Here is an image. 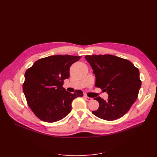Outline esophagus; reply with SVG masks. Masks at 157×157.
I'll return each mask as SVG.
<instances>
[{
    "instance_id": "esophagus-1",
    "label": "esophagus",
    "mask_w": 157,
    "mask_h": 157,
    "mask_svg": "<svg viewBox=\"0 0 157 157\" xmlns=\"http://www.w3.org/2000/svg\"><path fill=\"white\" fill-rule=\"evenodd\" d=\"M84 97H85V99H86L87 101H92V98L88 97H87V96H86V95H85Z\"/></svg>"
}]
</instances>
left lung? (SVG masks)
<instances>
[{
  "label": "left lung",
  "mask_w": 157,
  "mask_h": 157,
  "mask_svg": "<svg viewBox=\"0 0 157 157\" xmlns=\"http://www.w3.org/2000/svg\"><path fill=\"white\" fill-rule=\"evenodd\" d=\"M95 76V86L108 94L105 101L100 97L94 99L99 108L92 113L98 118L113 121L122 117L136 101L141 81L139 71L128 60L112 55H86Z\"/></svg>",
  "instance_id": "8db88e82"
}]
</instances>
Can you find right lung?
Segmentation results:
<instances>
[{
  "instance_id": "add662e5",
  "label": "right lung",
  "mask_w": 157,
  "mask_h": 157,
  "mask_svg": "<svg viewBox=\"0 0 157 157\" xmlns=\"http://www.w3.org/2000/svg\"><path fill=\"white\" fill-rule=\"evenodd\" d=\"M81 56L56 55L36 61L25 74L23 93L27 103L40 120L53 123L65 118L72 110V102L83 95L77 90L73 94L62 86L69 78L71 66Z\"/></svg>"
}]
</instances>
